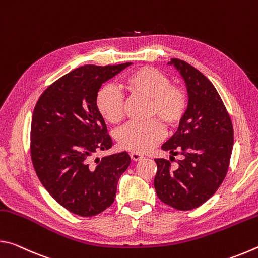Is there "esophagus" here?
Returning <instances> with one entry per match:
<instances>
[{
	"instance_id": "esophagus-1",
	"label": "esophagus",
	"mask_w": 258,
	"mask_h": 258,
	"mask_svg": "<svg viewBox=\"0 0 258 258\" xmlns=\"http://www.w3.org/2000/svg\"><path fill=\"white\" fill-rule=\"evenodd\" d=\"M131 159L132 160H134V161H138V160H140V159H142L143 158V156L142 155H140V154H138V152H131Z\"/></svg>"
}]
</instances>
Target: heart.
I'll list each match as a JSON object with an SVG mask.
<instances>
[{
    "label": "heart",
    "instance_id": "b5f03b06",
    "mask_svg": "<svg viewBox=\"0 0 258 258\" xmlns=\"http://www.w3.org/2000/svg\"><path fill=\"white\" fill-rule=\"evenodd\" d=\"M125 86L133 97L149 100L148 117H156L167 127L181 123L187 108V98L181 87L171 85V80L164 73L151 67H143L126 78ZM97 109L102 118L117 124L124 117V101L120 93L111 85H104L95 98ZM164 138V128L159 121L130 123L116 134L121 149L146 152Z\"/></svg>",
    "mask_w": 258,
    "mask_h": 258
}]
</instances>
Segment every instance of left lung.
Here are the masks:
<instances>
[{
    "label": "left lung",
    "mask_w": 258,
    "mask_h": 258,
    "mask_svg": "<svg viewBox=\"0 0 258 258\" xmlns=\"http://www.w3.org/2000/svg\"><path fill=\"white\" fill-rule=\"evenodd\" d=\"M185 82L189 102L173 137L161 146L171 160L155 159L154 185L158 198L178 211L199 207L215 194L228 173L233 126L212 82L185 61L171 59ZM181 154L176 168L170 163Z\"/></svg>",
    "instance_id": "1"
}]
</instances>
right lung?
Instances as JSON below:
<instances>
[{
  "label": "right lung",
  "mask_w": 258,
  "mask_h": 258,
  "mask_svg": "<svg viewBox=\"0 0 258 258\" xmlns=\"http://www.w3.org/2000/svg\"><path fill=\"white\" fill-rule=\"evenodd\" d=\"M130 64L74 69L52 83L34 108L30 156L35 172L52 198L76 215L91 217L110 206L130 166L125 151L93 161L95 152L112 147L95 98L104 82Z\"/></svg>",
  "instance_id": "obj_1"
}]
</instances>
